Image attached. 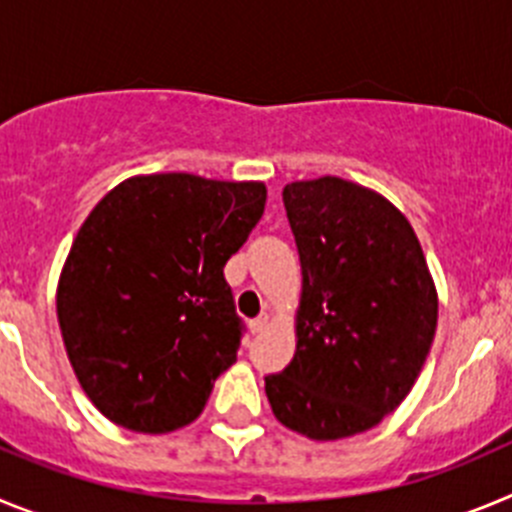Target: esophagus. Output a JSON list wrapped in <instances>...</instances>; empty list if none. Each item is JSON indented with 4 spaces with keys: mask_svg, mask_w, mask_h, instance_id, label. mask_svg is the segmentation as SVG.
<instances>
[{
    "mask_svg": "<svg viewBox=\"0 0 512 512\" xmlns=\"http://www.w3.org/2000/svg\"><path fill=\"white\" fill-rule=\"evenodd\" d=\"M248 325H251V333H264L269 328V315H259V318H253Z\"/></svg>",
    "mask_w": 512,
    "mask_h": 512,
    "instance_id": "34e87169",
    "label": "esophagus"
}]
</instances>
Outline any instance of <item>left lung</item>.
I'll use <instances>...</instances> for the list:
<instances>
[{"label": "left lung", "instance_id": "obj_1", "mask_svg": "<svg viewBox=\"0 0 512 512\" xmlns=\"http://www.w3.org/2000/svg\"><path fill=\"white\" fill-rule=\"evenodd\" d=\"M302 266L295 356L269 374L284 428L312 441L356 436L400 405L431 351L438 292L408 217L338 176L284 187Z\"/></svg>", "mask_w": 512, "mask_h": 512}]
</instances>
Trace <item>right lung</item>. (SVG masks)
Instances as JSON below:
<instances>
[{"instance_id": "right-lung-1", "label": "right lung", "mask_w": 512, "mask_h": 512, "mask_svg": "<svg viewBox=\"0 0 512 512\" xmlns=\"http://www.w3.org/2000/svg\"><path fill=\"white\" fill-rule=\"evenodd\" d=\"M266 205L264 182L130 176L81 223L56 315L94 408L135 433H171L235 361L241 320L223 277Z\"/></svg>"}]
</instances>
